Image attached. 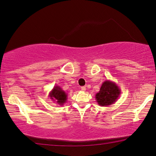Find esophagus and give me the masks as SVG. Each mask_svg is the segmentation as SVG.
<instances>
[{"label":"esophagus","mask_w":156,"mask_h":156,"mask_svg":"<svg viewBox=\"0 0 156 156\" xmlns=\"http://www.w3.org/2000/svg\"><path fill=\"white\" fill-rule=\"evenodd\" d=\"M81 90H83V91H85V90H86V88L85 86H82V87H81Z\"/></svg>","instance_id":"34e87169"}]
</instances>
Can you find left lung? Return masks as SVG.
Listing matches in <instances>:
<instances>
[{"instance_id":"left-lung-1","label":"left lung","mask_w":156,"mask_h":156,"mask_svg":"<svg viewBox=\"0 0 156 156\" xmlns=\"http://www.w3.org/2000/svg\"><path fill=\"white\" fill-rule=\"evenodd\" d=\"M121 93V89L116 83L106 80L102 83L100 91L95 95V100L100 106H109L116 101Z\"/></svg>"}]
</instances>
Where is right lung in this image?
<instances>
[{"instance_id":"1","label":"right lung","mask_w":156,"mask_h":156,"mask_svg":"<svg viewBox=\"0 0 156 156\" xmlns=\"http://www.w3.org/2000/svg\"><path fill=\"white\" fill-rule=\"evenodd\" d=\"M49 98L58 105H63L68 100V95L59 86H55L49 93Z\"/></svg>"}]
</instances>
